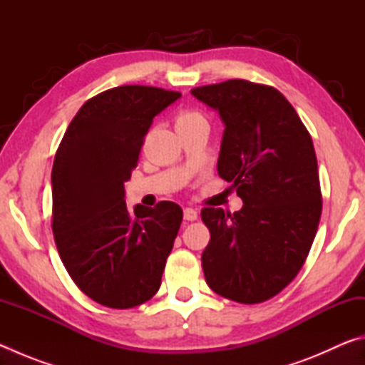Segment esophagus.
I'll list each match as a JSON object with an SVG mask.
<instances>
[{
    "instance_id": "34e87169",
    "label": "esophagus",
    "mask_w": 365,
    "mask_h": 365,
    "mask_svg": "<svg viewBox=\"0 0 365 365\" xmlns=\"http://www.w3.org/2000/svg\"><path fill=\"white\" fill-rule=\"evenodd\" d=\"M183 217H185V220L193 222V220L197 219V212L195 211V209H191V207H185L183 209Z\"/></svg>"
}]
</instances>
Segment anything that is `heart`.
I'll return each instance as SVG.
<instances>
[{
  "label": "heart",
  "mask_w": 365,
  "mask_h": 365,
  "mask_svg": "<svg viewBox=\"0 0 365 365\" xmlns=\"http://www.w3.org/2000/svg\"><path fill=\"white\" fill-rule=\"evenodd\" d=\"M205 115L201 113H197L195 109H182L178 110V114L175 115V128H182V127H190L195 125V123H205Z\"/></svg>",
  "instance_id": "1"
}]
</instances>
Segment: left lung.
<instances>
[{"label":"left lung","mask_w":365,"mask_h":365,"mask_svg":"<svg viewBox=\"0 0 365 365\" xmlns=\"http://www.w3.org/2000/svg\"><path fill=\"white\" fill-rule=\"evenodd\" d=\"M191 93L225 123L217 172L243 200L233 214L202 207L211 232L205 279L227 299L257 304L293 282L317 233L322 191L312 138L270 85L233 78Z\"/></svg>","instance_id":"obj_1"}]
</instances>
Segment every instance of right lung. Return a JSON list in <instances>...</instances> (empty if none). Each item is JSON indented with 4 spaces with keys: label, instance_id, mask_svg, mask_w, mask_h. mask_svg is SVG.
<instances>
[{
    "label": "right lung",
    "instance_id": "right-lung-1",
    "mask_svg": "<svg viewBox=\"0 0 365 365\" xmlns=\"http://www.w3.org/2000/svg\"><path fill=\"white\" fill-rule=\"evenodd\" d=\"M180 96L146 85L98 93L78 109L54 156V242L73 283L101 306L137 307L160 287L183 211L160 201L130 212L123 182L154 115Z\"/></svg>",
    "mask_w": 365,
    "mask_h": 365
}]
</instances>
